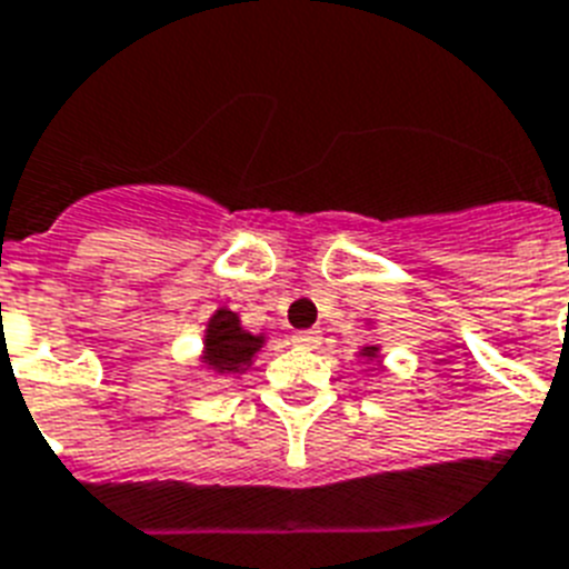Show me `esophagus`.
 I'll list each match as a JSON object with an SVG mask.
<instances>
[{
  "label": "esophagus",
  "instance_id": "34e87169",
  "mask_svg": "<svg viewBox=\"0 0 569 569\" xmlns=\"http://www.w3.org/2000/svg\"><path fill=\"white\" fill-rule=\"evenodd\" d=\"M292 345H298V348H307V350H316L318 345H321V332H318V330L295 332Z\"/></svg>",
  "mask_w": 569,
  "mask_h": 569
}]
</instances>
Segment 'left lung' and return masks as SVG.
I'll list each match as a JSON object with an SVG mask.
<instances>
[{
  "label": "left lung",
  "instance_id": "obj_1",
  "mask_svg": "<svg viewBox=\"0 0 569 569\" xmlns=\"http://www.w3.org/2000/svg\"><path fill=\"white\" fill-rule=\"evenodd\" d=\"M365 359H377V348H362Z\"/></svg>",
  "mask_w": 569,
  "mask_h": 569
}]
</instances>
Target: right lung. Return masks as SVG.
<instances>
[{
  "label": "right lung",
  "instance_id": "1",
  "mask_svg": "<svg viewBox=\"0 0 569 569\" xmlns=\"http://www.w3.org/2000/svg\"><path fill=\"white\" fill-rule=\"evenodd\" d=\"M262 336H251L239 327V316L230 309H219L207 325L204 339V365L219 373H239L244 371L257 350L262 348Z\"/></svg>",
  "mask_w": 569,
  "mask_h": 569
}]
</instances>
